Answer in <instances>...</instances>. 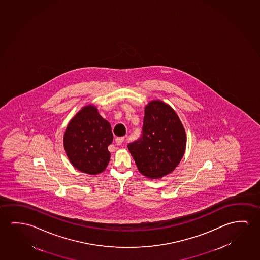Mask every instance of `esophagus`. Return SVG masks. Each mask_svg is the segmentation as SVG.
I'll return each instance as SVG.
<instances>
[{
	"mask_svg": "<svg viewBox=\"0 0 260 260\" xmlns=\"http://www.w3.org/2000/svg\"><path fill=\"white\" fill-rule=\"evenodd\" d=\"M115 141L117 145H121L123 143L124 138L123 137H121V138H116Z\"/></svg>",
	"mask_w": 260,
	"mask_h": 260,
	"instance_id": "34e87169",
	"label": "esophagus"
}]
</instances>
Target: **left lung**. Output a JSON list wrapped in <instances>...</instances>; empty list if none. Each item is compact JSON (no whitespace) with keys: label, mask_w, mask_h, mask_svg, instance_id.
I'll use <instances>...</instances> for the list:
<instances>
[{"label":"left lung","mask_w":260,"mask_h":260,"mask_svg":"<svg viewBox=\"0 0 260 260\" xmlns=\"http://www.w3.org/2000/svg\"><path fill=\"white\" fill-rule=\"evenodd\" d=\"M185 145V132L176 112L161 101H153L145 108L141 136L128 148L140 172L156 179L177 167Z\"/></svg>","instance_id":"obj_1"}]
</instances>
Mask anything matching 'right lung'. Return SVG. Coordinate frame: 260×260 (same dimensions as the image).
I'll return each mask as SVG.
<instances>
[{
	"label": "right lung",
	"mask_w": 260,
	"mask_h": 260,
	"mask_svg": "<svg viewBox=\"0 0 260 260\" xmlns=\"http://www.w3.org/2000/svg\"><path fill=\"white\" fill-rule=\"evenodd\" d=\"M112 140L110 123L102 118L94 106L88 105L68 124L64 147L76 169L96 175L103 172L108 165L111 157L108 146Z\"/></svg>",
	"instance_id": "1"
}]
</instances>
